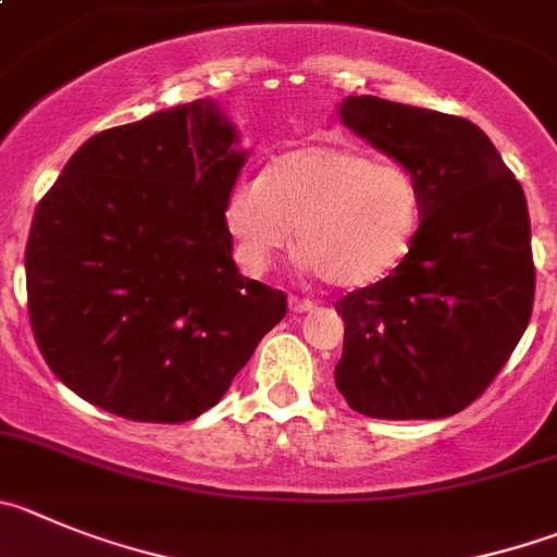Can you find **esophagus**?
<instances>
[{
	"label": "esophagus",
	"mask_w": 557,
	"mask_h": 557,
	"mask_svg": "<svg viewBox=\"0 0 557 557\" xmlns=\"http://www.w3.org/2000/svg\"><path fill=\"white\" fill-rule=\"evenodd\" d=\"M314 309V300L309 298H298V295H289V312L295 314H306Z\"/></svg>",
	"instance_id": "34e87169"
}]
</instances>
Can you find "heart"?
<instances>
[{
	"label": "heart",
	"instance_id": "1",
	"mask_svg": "<svg viewBox=\"0 0 557 557\" xmlns=\"http://www.w3.org/2000/svg\"><path fill=\"white\" fill-rule=\"evenodd\" d=\"M226 228L239 264L264 273L293 243L331 287L381 282L411 248L420 187L397 162L354 146H304L245 176L226 198Z\"/></svg>",
	"mask_w": 557,
	"mask_h": 557
}]
</instances>
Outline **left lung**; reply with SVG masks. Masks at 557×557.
<instances>
[{
    "label": "left lung",
    "instance_id": "left-lung-1",
    "mask_svg": "<svg viewBox=\"0 0 557 557\" xmlns=\"http://www.w3.org/2000/svg\"><path fill=\"white\" fill-rule=\"evenodd\" d=\"M339 119L420 187V228L386 278L336 300V389L375 420H442L486 392L533 314L522 185L472 121L348 96Z\"/></svg>",
    "mask_w": 557,
    "mask_h": 557
}]
</instances>
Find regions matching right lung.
Listing matches in <instances>:
<instances>
[{
  "label": "right lung",
  "instance_id": "obj_1",
  "mask_svg": "<svg viewBox=\"0 0 557 557\" xmlns=\"http://www.w3.org/2000/svg\"><path fill=\"white\" fill-rule=\"evenodd\" d=\"M245 165L212 101L82 143L29 228L27 306L52 372L135 422L215 406L287 295L239 275L226 198Z\"/></svg>",
  "mask_w": 557,
  "mask_h": 557
}]
</instances>
